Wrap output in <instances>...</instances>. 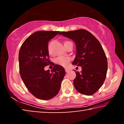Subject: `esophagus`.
Here are the masks:
<instances>
[{"mask_svg": "<svg viewBox=\"0 0 124 124\" xmlns=\"http://www.w3.org/2000/svg\"><path fill=\"white\" fill-rule=\"evenodd\" d=\"M65 71H66V73H67V72H69V71H70V70H68V69H65Z\"/></svg>", "mask_w": 124, "mask_h": 124, "instance_id": "34e87169", "label": "esophagus"}]
</instances>
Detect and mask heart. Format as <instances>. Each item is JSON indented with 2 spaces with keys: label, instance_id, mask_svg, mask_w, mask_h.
<instances>
[{
  "label": "heart",
  "instance_id": "1",
  "mask_svg": "<svg viewBox=\"0 0 124 124\" xmlns=\"http://www.w3.org/2000/svg\"><path fill=\"white\" fill-rule=\"evenodd\" d=\"M67 41H65V43H66ZM48 50H49V52H50V47H48ZM70 61V58L68 57H62V56H61V57H57L56 59L54 60V62L57 64L60 65V66H61L63 67H66L68 64V62Z\"/></svg>",
  "mask_w": 124,
  "mask_h": 124
}]
</instances>
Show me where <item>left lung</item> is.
Listing matches in <instances>:
<instances>
[{
  "mask_svg": "<svg viewBox=\"0 0 124 124\" xmlns=\"http://www.w3.org/2000/svg\"><path fill=\"white\" fill-rule=\"evenodd\" d=\"M61 34L73 40L76 45V56L72 64L81 66L82 70L75 71L73 81L75 89L83 95H93L102 86L107 72V59L102 45L85 29L61 32Z\"/></svg>",
  "mask_w": 124,
  "mask_h": 124,
  "instance_id": "8db88e82",
  "label": "left lung"
}]
</instances>
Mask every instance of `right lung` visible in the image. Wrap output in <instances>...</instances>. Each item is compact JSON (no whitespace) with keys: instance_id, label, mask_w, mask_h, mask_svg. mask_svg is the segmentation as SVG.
Masks as SVG:
<instances>
[{"instance_id":"obj_1","label":"right lung","mask_w":124,"mask_h":124,"mask_svg":"<svg viewBox=\"0 0 124 124\" xmlns=\"http://www.w3.org/2000/svg\"><path fill=\"white\" fill-rule=\"evenodd\" d=\"M60 31H38L25 40L18 54L20 74L28 91L35 97L49 100L57 95L66 74L63 67L53 65L51 73L45 70L49 60L48 42Z\"/></svg>"}]
</instances>
